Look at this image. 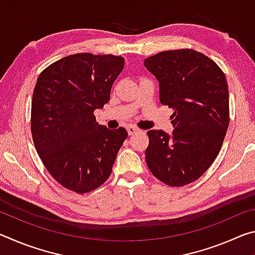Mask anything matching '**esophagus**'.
<instances>
[{"instance_id":"1","label":"esophagus","mask_w":255,"mask_h":255,"mask_svg":"<svg viewBox=\"0 0 255 255\" xmlns=\"http://www.w3.org/2000/svg\"><path fill=\"white\" fill-rule=\"evenodd\" d=\"M127 131H128V135L131 136V135H133V133H136V132H138L139 130H138L137 128L132 127V126H128L127 127Z\"/></svg>"}]
</instances>
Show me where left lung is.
<instances>
[{
    "instance_id": "left-lung-1",
    "label": "left lung",
    "mask_w": 255,
    "mask_h": 255,
    "mask_svg": "<svg viewBox=\"0 0 255 255\" xmlns=\"http://www.w3.org/2000/svg\"><path fill=\"white\" fill-rule=\"evenodd\" d=\"M144 65L156 77L159 101L173 110V132L148 130L145 158L154 176L171 187L200 178L221 150L230 124L225 74L192 49L162 51Z\"/></svg>"
}]
</instances>
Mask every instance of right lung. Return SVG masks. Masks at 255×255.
<instances>
[{
    "label": "right lung",
    "instance_id": "1",
    "mask_svg": "<svg viewBox=\"0 0 255 255\" xmlns=\"http://www.w3.org/2000/svg\"><path fill=\"white\" fill-rule=\"evenodd\" d=\"M124 65L120 56L70 55L42 71L34 86L31 132L37 153L51 176L76 193L106 182L128 136L123 127L99 125L93 115L109 102Z\"/></svg>",
    "mask_w": 255,
    "mask_h": 255
}]
</instances>
